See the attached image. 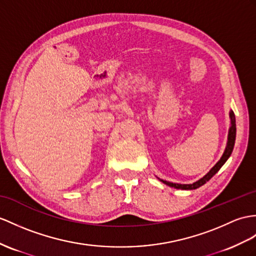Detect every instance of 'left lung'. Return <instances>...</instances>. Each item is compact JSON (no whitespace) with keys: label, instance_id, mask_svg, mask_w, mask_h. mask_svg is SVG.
<instances>
[{"label":"left lung","instance_id":"left-lung-1","mask_svg":"<svg viewBox=\"0 0 256 256\" xmlns=\"http://www.w3.org/2000/svg\"><path fill=\"white\" fill-rule=\"evenodd\" d=\"M230 120H232V127L229 129V134H228V142H227V146L225 152H224L222 158L218 160V163L212 168V170L205 175L203 178H201L200 180H198L194 184H174V182H166V180L163 179H160L162 182H164L165 184L172 186V188H176V189H182V190H192V189H196L198 186H203L204 184H206V182L213 177L215 174L220 170L222 166L226 163V160L229 158L230 155L232 153V150H234V141H236V117L234 112L232 110L230 112Z\"/></svg>","mask_w":256,"mask_h":256}]
</instances>
